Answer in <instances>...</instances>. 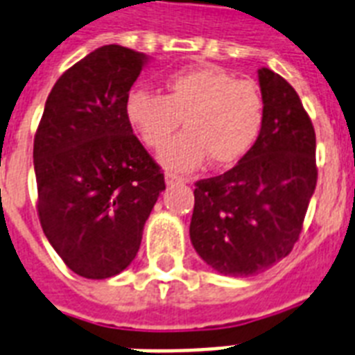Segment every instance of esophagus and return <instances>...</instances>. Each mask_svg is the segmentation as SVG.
Listing matches in <instances>:
<instances>
[{
	"instance_id": "34e87169",
	"label": "esophagus",
	"mask_w": 355,
	"mask_h": 355,
	"mask_svg": "<svg viewBox=\"0 0 355 355\" xmlns=\"http://www.w3.org/2000/svg\"><path fill=\"white\" fill-rule=\"evenodd\" d=\"M184 182H189V180L180 177V175H175V173H166V184H168V186H177V184H184Z\"/></svg>"
}]
</instances>
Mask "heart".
Returning <instances> with one entry per match:
<instances>
[{
  "label": "heart",
  "instance_id": "obj_1",
  "mask_svg": "<svg viewBox=\"0 0 355 355\" xmlns=\"http://www.w3.org/2000/svg\"><path fill=\"white\" fill-rule=\"evenodd\" d=\"M164 87V96L132 89L125 118L149 149L166 148L184 120L186 131L160 155L166 168L191 171L207 157L215 166H230L252 149L264 122V98L255 83L206 65L173 73Z\"/></svg>",
  "mask_w": 355,
  "mask_h": 355
}]
</instances>
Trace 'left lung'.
<instances>
[{"instance_id":"obj_1","label":"left lung","mask_w":355,"mask_h":355,"mask_svg":"<svg viewBox=\"0 0 355 355\" xmlns=\"http://www.w3.org/2000/svg\"><path fill=\"white\" fill-rule=\"evenodd\" d=\"M264 122L235 168L195 184L189 237L206 264L257 275L292 252L318 184L315 131L295 89L259 69Z\"/></svg>"}]
</instances>
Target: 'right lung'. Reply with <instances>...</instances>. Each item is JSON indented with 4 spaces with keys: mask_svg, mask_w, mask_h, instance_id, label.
<instances>
[{
    "mask_svg": "<svg viewBox=\"0 0 355 355\" xmlns=\"http://www.w3.org/2000/svg\"><path fill=\"white\" fill-rule=\"evenodd\" d=\"M148 56L103 45L54 83L34 137L37 215L51 246L85 279L118 275L137 257L164 173L125 118Z\"/></svg>",
    "mask_w": 355,
    "mask_h": 355,
    "instance_id": "obj_1",
    "label": "right lung"
}]
</instances>
